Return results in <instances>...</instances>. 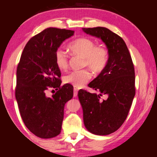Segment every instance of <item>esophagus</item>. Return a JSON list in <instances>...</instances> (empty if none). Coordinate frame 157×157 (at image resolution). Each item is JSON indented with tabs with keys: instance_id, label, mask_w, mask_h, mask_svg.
<instances>
[{
	"instance_id": "esophagus-1",
	"label": "esophagus",
	"mask_w": 157,
	"mask_h": 157,
	"mask_svg": "<svg viewBox=\"0 0 157 157\" xmlns=\"http://www.w3.org/2000/svg\"><path fill=\"white\" fill-rule=\"evenodd\" d=\"M77 94H78V90L77 89H74V97H76L77 96Z\"/></svg>"
}]
</instances>
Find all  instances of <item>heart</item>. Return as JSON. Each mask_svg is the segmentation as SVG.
I'll use <instances>...</instances> for the list:
<instances>
[{
    "mask_svg": "<svg viewBox=\"0 0 157 157\" xmlns=\"http://www.w3.org/2000/svg\"><path fill=\"white\" fill-rule=\"evenodd\" d=\"M68 48L76 55L83 57L82 66L89 67L94 73L102 72L109 63V52L105 47L97 46L92 40L81 37L72 41L68 45ZM55 61L57 67L61 71L68 68L67 56L62 49H57L55 54ZM91 77L89 69L74 71L63 77L65 83L70 84L76 88H81L87 83Z\"/></svg>",
    "mask_w": 157,
    "mask_h": 157,
    "instance_id": "1",
    "label": "heart"
}]
</instances>
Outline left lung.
<instances>
[{"mask_svg":"<svg viewBox=\"0 0 157 157\" xmlns=\"http://www.w3.org/2000/svg\"><path fill=\"white\" fill-rule=\"evenodd\" d=\"M82 31L102 40L109 52L105 69L89 84L98 94L81 89L79 100L85 127L96 135H109L125 122L135 96V72L132 59L122 37L105 27L82 28ZM102 95L107 99L101 100Z\"/></svg>","mask_w":157,"mask_h":157,"instance_id":"8db88e82","label":"left lung"}]
</instances>
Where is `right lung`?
<instances>
[{
    "mask_svg": "<svg viewBox=\"0 0 157 157\" xmlns=\"http://www.w3.org/2000/svg\"><path fill=\"white\" fill-rule=\"evenodd\" d=\"M71 30L47 28L29 40L17 66L15 97L25 125L40 138L49 139L61 131L65 104L73 97V86H61L60 70L55 61V52ZM50 87L57 90L52 98Z\"/></svg>",
    "mask_w": 157,
    "mask_h": 157,
    "instance_id": "1",
    "label": "right lung"
}]
</instances>
